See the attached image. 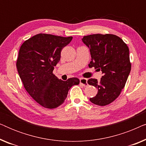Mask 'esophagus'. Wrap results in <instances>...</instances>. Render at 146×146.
<instances>
[{
    "instance_id": "esophagus-1",
    "label": "esophagus",
    "mask_w": 146,
    "mask_h": 146,
    "mask_svg": "<svg viewBox=\"0 0 146 146\" xmlns=\"http://www.w3.org/2000/svg\"><path fill=\"white\" fill-rule=\"evenodd\" d=\"M80 82L82 85H83L84 86H87L88 83H87V79L86 78H80Z\"/></svg>"
}]
</instances>
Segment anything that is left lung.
Here are the masks:
<instances>
[{"mask_svg":"<svg viewBox=\"0 0 146 146\" xmlns=\"http://www.w3.org/2000/svg\"><path fill=\"white\" fill-rule=\"evenodd\" d=\"M83 42L90 48L89 68L102 72L100 80L90 78L88 84L98 90L95 97L90 98L96 105L104 106L119 96L131 70L129 48L119 36L111 34L85 36Z\"/></svg>","mask_w":146,"mask_h":146,"instance_id":"obj_1","label":"left lung"}]
</instances>
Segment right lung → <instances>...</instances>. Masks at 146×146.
<instances>
[{"mask_svg":"<svg viewBox=\"0 0 146 146\" xmlns=\"http://www.w3.org/2000/svg\"><path fill=\"white\" fill-rule=\"evenodd\" d=\"M72 39L40 33L27 40L20 48L17 61L19 76L29 95L46 108L62 104L70 88L80 83L77 78L63 81L53 74L62 50Z\"/></svg>","mask_w":146,"mask_h":146,"instance_id":"right-lung-1","label":"right lung"}]
</instances>
